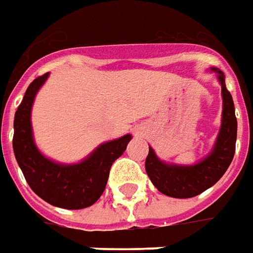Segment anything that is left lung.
<instances>
[{
    "mask_svg": "<svg viewBox=\"0 0 253 253\" xmlns=\"http://www.w3.org/2000/svg\"><path fill=\"white\" fill-rule=\"evenodd\" d=\"M222 85L223 111L222 125L215 146L208 157L194 165H175L161 161L154 150L149 147L146 158V172L160 193L173 198H190L212 187L224 175L233 161L236 151L237 118L234 103L226 88L224 76L220 70L212 69Z\"/></svg>",
    "mask_w": 253,
    "mask_h": 253,
    "instance_id": "obj_1",
    "label": "left lung"
}]
</instances>
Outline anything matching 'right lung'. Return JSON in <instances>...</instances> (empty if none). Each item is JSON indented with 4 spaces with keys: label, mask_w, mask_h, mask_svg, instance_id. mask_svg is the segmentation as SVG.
<instances>
[{
    "label": "right lung",
    "mask_w": 253,
    "mask_h": 253,
    "mask_svg": "<svg viewBox=\"0 0 253 253\" xmlns=\"http://www.w3.org/2000/svg\"><path fill=\"white\" fill-rule=\"evenodd\" d=\"M48 73L29 85L17 107L13 121V153L26 180L37 196L53 207L83 210L96 203L103 194L110 168L126 149L130 135L110 140L93 150L78 164H57L37 149L31 129V107Z\"/></svg>",
    "instance_id": "add662e5"
}]
</instances>
